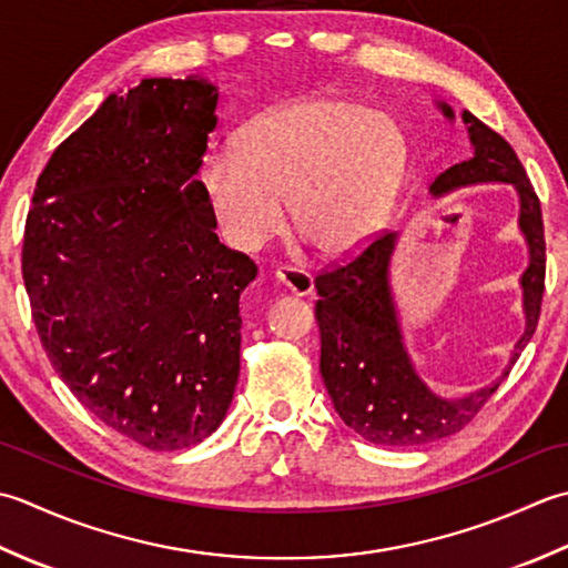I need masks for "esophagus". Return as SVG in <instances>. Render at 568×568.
<instances>
[{"label":"esophagus","mask_w":568,"mask_h":568,"mask_svg":"<svg viewBox=\"0 0 568 568\" xmlns=\"http://www.w3.org/2000/svg\"><path fill=\"white\" fill-rule=\"evenodd\" d=\"M276 282L296 296L314 294V276L304 267H294V264H284V267L276 270Z\"/></svg>","instance_id":"obj_1"}]
</instances>
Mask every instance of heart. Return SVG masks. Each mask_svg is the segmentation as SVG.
Masks as SVG:
<instances>
[{"instance_id": "b5f03b06", "label": "heart", "mask_w": 568, "mask_h": 568, "mask_svg": "<svg viewBox=\"0 0 568 568\" xmlns=\"http://www.w3.org/2000/svg\"><path fill=\"white\" fill-rule=\"evenodd\" d=\"M407 166L389 112L345 95H308L262 114L237 152L205 156L201 183L220 230L242 250L292 225L321 254L355 250L379 225Z\"/></svg>"}]
</instances>
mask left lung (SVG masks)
<instances>
[{"label":"left lung","mask_w":568,"mask_h":568,"mask_svg":"<svg viewBox=\"0 0 568 568\" xmlns=\"http://www.w3.org/2000/svg\"><path fill=\"white\" fill-rule=\"evenodd\" d=\"M438 108L446 118H454V110L446 102ZM463 122L476 152L468 161L438 173L429 191L442 195L473 183L500 181L513 183L519 193V227L529 245V267L523 274L527 328L515 345V363L535 335L541 314L547 274L541 205L510 142H505L468 110H463ZM392 250L395 235L382 233L353 260L323 270L314 282L318 292L316 321L321 331V375L335 412L365 442L407 448L460 432L495 395L503 379L454 402L426 389L402 345L395 301L387 282Z\"/></svg>","instance_id":"obj_1"}]
</instances>
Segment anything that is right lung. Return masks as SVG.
<instances>
[{"instance_id":"1","label":"right lung","mask_w":568,"mask_h":568,"mask_svg":"<svg viewBox=\"0 0 568 568\" xmlns=\"http://www.w3.org/2000/svg\"><path fill=\"white\" fill-rule=\"evenodd\" d=\"M205 78H146L63 139L27 215L21 274L53 369L149 450L201 444L240 375V294L257 267L220 245L195 181L215 130Z\"/></svg>"}]
</instances>
